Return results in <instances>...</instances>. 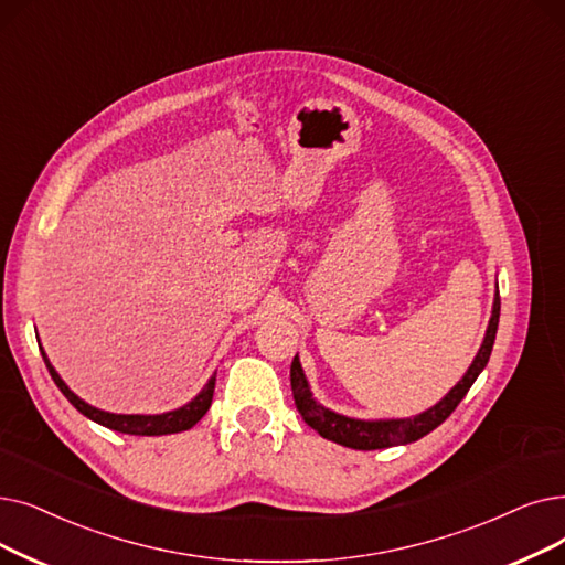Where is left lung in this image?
<instances>
[{
	"label": "left lung",
	"instance_id": "obj_1",
	"mask_svg": "<svg viewBox=\"0 0 565 565\" xmlns=\"http://www.w3.org/2000/svg\"><path fill=\"white\" fill-rule=\"evenodd\" d=\"M499 313H501V298L497 290L492 318H489L482 347L473 358L469 372L461 376V381L448 392L444 399L420 415H413V418H397V420H358V418H349V415H339L313 399L307 376L302 372L300 358L296 355L290 362V387H292V399H296L298 413L302 415V420L323 438L334 440V444L353 448V450H381V448L413 444V440L427 436L448 418L487 366L489 355H492L494 339H497Z\"/></svg>",
	"mask_w": 565,
	"mask_h": 565
}]
</instances>
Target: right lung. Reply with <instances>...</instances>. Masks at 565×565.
Segmentation results:
<instances>
[{"mask_svg":"<svg viewBox=\"0 0 565 565\" xmlns=\"http://www.w3.org/2000/svg\"><path fill=\"white\" fill-rule=\"evenodd\" d=\"M41 349V347H39ZM43 362L47 366V372H51L55 385L62 390V395L76 406L85 418L99 423L108 429L121 431V434H134V436H163V434H178V431H186L191 429L195 423H199L203 415L207 413L210 404H212V395H214V381L216 374L207 381V385L195 395L189 404L175 408V411H168V413H159V415H125V413H108L102 408H94L87 402H83L76 392H71V387L62 381V376L55 372V366L47 360L45 351L41 349Z\"/></svg>","mask_w":565,"mask_h":565,"instance_id":"obj_1","label":"right lung"}]
</instances>
